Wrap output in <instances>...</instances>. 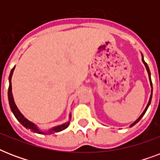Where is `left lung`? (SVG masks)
<instances>
[{
  "label": "left lung",
  "mask_w": 160,
  "mask_h": 160,
  "mask_svg": "<svg viewBox=\"0 0 160 160\" xmlns=\"http://www.w3.org/2000/svg\"><path fill=\"white\" fill-rule=\"evenodd\" d=\"M142 61H143V63H144V65H145V67H146V70H147V71H148V74H149V80H150V85H151V87H152V82H151V79H150V71H149V66H148V65H147V64H146V62H145V61H144V59H143V56H142ZM151 99H152V94H151V95H150V98H149V103H148V105H147L146 108H145V109H144V112H143V113H142V114H141V115H140V116H139V119H137L136 121H134V123H133V124H132L131 125H130V127L134 126V124H137V123H138V122H139V120H140V119H141V118H142V117L144 116V114H145V112H146L147 109H148V107H149V105H150V102H151Z\"/></svg>",
  "instance_id": "8db88e82"
}]
</instances>
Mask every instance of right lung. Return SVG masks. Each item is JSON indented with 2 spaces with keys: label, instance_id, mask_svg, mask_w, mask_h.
Instances as JSON below:
<instances>
[{
  "label": "right lung",
  "instance_id": "right-lung-1",
  "mask_svg": "<svg viewBox=\"0 0 160 160\" xmlns=\"http://www.w3.org/2000/svg\"><path fill=\"white\" fill-rule=\"evenodd\" d=\"M16 66H14L12 68V70L11 71V74H10V76H9V81H10V85H9V89H8V99H9V104H10V107H11V111L13 112L14 115L16 116V118L18 119V121L21 123L24 127H26V129H31L32 132H35V133H38V134H42L43 132L40 131L37 127L34 124H32L31 122H30L29 120L25 118V117L21 114V112L19 111V109H17L16 105H15V102H14L13 96H12V92H11V76H12V74H13L14 69H15ZM69 122L68 123H65V124H62V125H60V126L55 127L53 129H51V130H50L49 134H53L55 132H60L62 131L63 129H66L68 126H69Z\"/></svg>",
  "mask_w": 160,
  "mask_h": 160
}]
</instances>
